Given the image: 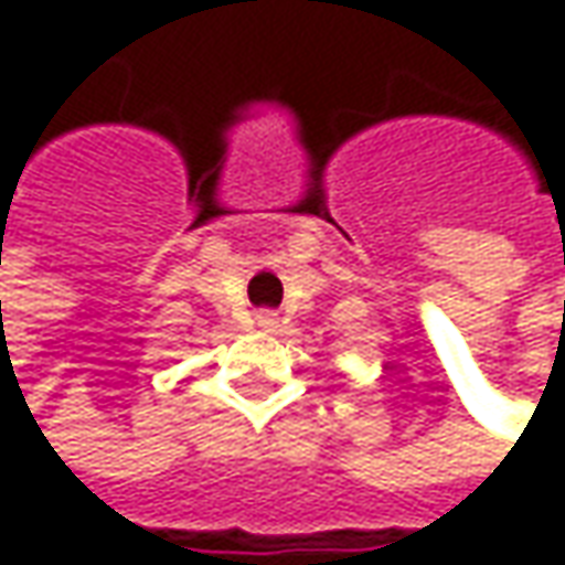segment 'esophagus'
<instances>
[{"label": "esophagus", "mask_w": 565, "mask_h": 565, "mask_svg": "<svg viewBox=\"0 0 565 565\" xmlns=\"http://www.w3.org/2000/svg\"><path fill=\"white\" fill-rule=\"evenodd\" d=\"M275 323H278L275 310H258V327H275Z\"/></svg>", "instance_id": "1"}]
</instances>
